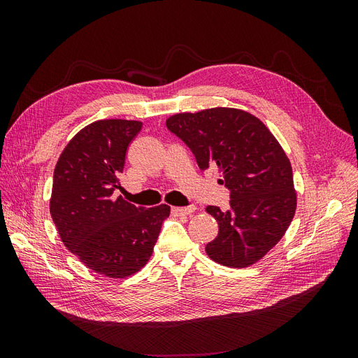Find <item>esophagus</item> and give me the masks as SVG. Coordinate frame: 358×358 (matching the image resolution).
<instances>
[{
	"mask_svg": "<svg viewBox=\"0 0 358 358\" xmlns=\"http://www.w3.org/2000/svg\"><path fill=\"white\" fill-rule=\"evenodd\" d=\"M197 210L196 204H189L187 208H171V215L173 216H185V215H192Z\"/></svg>",
	"mask_w": 358,
	"mask_h": 358,
	"instance_id": "1",
	"label": "esophagus"
}]
</instances>
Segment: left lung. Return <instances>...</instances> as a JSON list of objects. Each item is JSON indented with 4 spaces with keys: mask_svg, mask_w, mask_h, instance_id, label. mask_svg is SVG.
<instances>
[{
    "mask_svg": "<svg viewBox=\"0 0 358 358\" xmlns=\"http://www.w3.org/2000/svg\"><path fill=\"white\" fill-rule=\"evenodd\" d=\"M166 125L191 149L200 170L216 169L220 183L230 189L229 210L206 208L220 227L206 254L227 267L257 263L282 239L296 213L284 149L258 117L231 107L178 113Z\"/></svg>",
    "mask_w": 358,
    "mask_h": 358,
    "instance_id": "obj_1",
    "label": "left lung"
}]
</instances>
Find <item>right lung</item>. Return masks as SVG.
<instances>
[{"instance_id": "obj_1", "label": "right lung", "mask_w": 358, "mask_h": 358, "mask_svg": "<svg viewBox=\"0 0 358 358\" xmlns=\"http://www.w3.org/2000/svg\"><path fill=\"white\" fill-rule=\"evenodd\" d=\"M142 122L103 119L76 134L53 171L50 215L62 243L94 272L127 278L152 255L170 206L145 209L113 192Z\"/></svg>"}]
</instances>
